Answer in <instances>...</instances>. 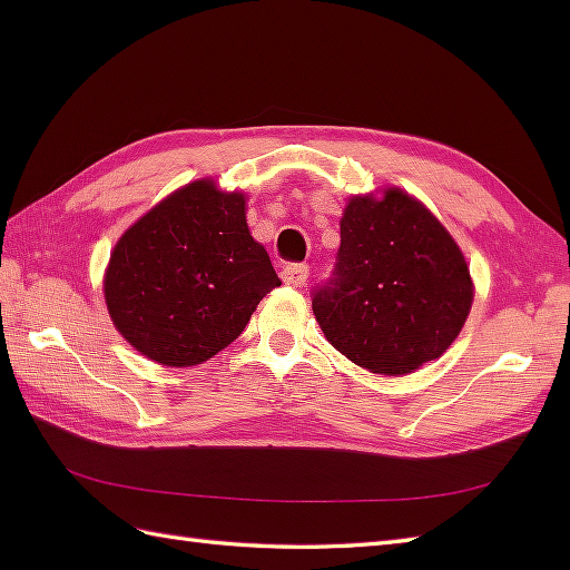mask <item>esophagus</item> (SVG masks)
Listing matches in <instances>:
<instances>
[{
  "label": "esophagus",
  "mask_w": 570,
  "mask_h": 570,
  "mask_svg": "<svg viewBox=\"0 0 570 570\" xmlns=\"http://www.w3.org/2000/svg\"><path fill=\"white\" fill-rule=\"evenodd\" d=\"M282 278L286 286H304L308 278V266L306 264H286L282 269Z\"/></svg>",
  "instance_id": "esophagus-1"
}]
</instances>
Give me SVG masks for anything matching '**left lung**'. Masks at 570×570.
Segmentation results:
<instances>
[{"label":"left lung","instance_id":"8db88e82","mask_svg":"<svg viewBox=\"0 0 570 570\" xmlns=\"http://www.w3.org/2000/svg\"><path fill=\"white\" fill-rule=\"evenodd\" d=\"M335 350L377 374L441 357L470 313L465 257L445 227L399 188L355 196L341 220L335 269L311 294Z\"/></svg>","mask_w":570,"mask_h":570}]
</instances>
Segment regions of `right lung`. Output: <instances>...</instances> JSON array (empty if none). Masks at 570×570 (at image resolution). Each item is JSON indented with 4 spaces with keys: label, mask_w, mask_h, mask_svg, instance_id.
I'll return each mask as SVG.
<instances>
[{
    "label": "right lung",
    "mask_w": 570,
    "mask_h": 570,
    "mask_svg": "<svg viewBox=\"0 0 570 570\" xmlns=\"http://www.w3.org/2000/svg\"><path fill=\"white\" fill-rule=\"evenodd\" d=\"M276 286L269 254L249 235L245 196L196 180L117 242L105 301L117 331L141 355L190 367L237 341Z\"/></svg>",
    "instance_id": "1"
}]
</instances>
